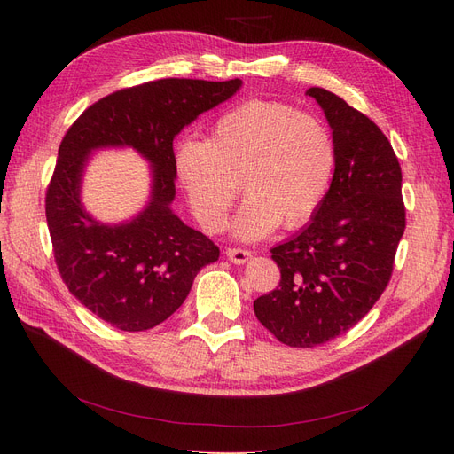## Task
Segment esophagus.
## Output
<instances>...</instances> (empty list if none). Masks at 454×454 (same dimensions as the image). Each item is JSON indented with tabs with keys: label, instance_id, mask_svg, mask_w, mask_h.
<instances>
[{
	"label": "esophagus",
	"instance_id": "obj_1",
	"mask_svg": "<svg viewBox=\"0 0 454 454\" xmlns=\"http://www.w3.org/2000/svg\"><path fill=\"white\" fill-rule=\"evenodd\" d=\"M225 254H227V257H229V261H232V263H237V265L246 263V261H248V259L252 257V252L242 250V248H227Z\"/></svg>",
	"mask_w": 454,
	"mask_h": 454
}]
</instances>
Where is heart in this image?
<instances>
[{
  "label": "heart",
  "mask_w": 454,
  "mask_h": 454,
  "mask_svg": "<svg viewBox=\"0 0 454 454\" xmlns=\"http://www.w3.org/2000/svg\"><path fill=\"white\" fill-rule=\"evenodd\" d=\"M337 168L333 134L320 119L280 102L250 100L229 109L208 142L187 138L174 149V174L197 222L225 227L240 182L248 197L232 222L242 240L305 225L320 210Z\"/></svg>",
  "instance_id": "b5f03b06"
}]
</instances>
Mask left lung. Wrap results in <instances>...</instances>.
Returning <instances> with one entry per match:
<instances>
[{
    "instance_id": "8db88e82",
    "label": "left lung",
    "mask_w": 454,
    "mask_h": 454,
    "mask_svg": "<svg viewBox=\"0 0 454 454\" xmlns=\"http://www.w3.org/2000/svg\"><path fill=\"white\" fill-rule=\"evenodd\" d=\"M307 94L333 130L335 176L312 222L270 250L278 287L254 301L257 320L295 348L324 345L373 309L405 231L402 167L387 136L337 94Z\"/></svg>"
}]
</instances>
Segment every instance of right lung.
<instances>
[{"instance_id":"obj_1","label":"right lung","mask_w":454,"mask_h":454,"mask_svg":"<svg viewBox=\"0 0 454 454\" xmlns=\"http://www.w3.org/2000/svg\"><path fill=\"white\" fill-rule=\"evenodd\" d=\"M240 79H159L121 89L87 107L67 129L45 197L54 261L67 290L104 322L145 332L184 305L217 246L172 210L176 134L229 100ZM100 146H132L152 162V199L127 224L106 226L80 204V177Z\"/></svg>"}]
</instances>
